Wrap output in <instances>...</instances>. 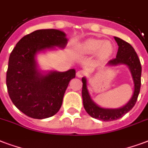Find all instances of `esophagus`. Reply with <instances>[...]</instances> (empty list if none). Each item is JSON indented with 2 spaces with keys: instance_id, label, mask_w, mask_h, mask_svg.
Segmentation results:
<instances>
[{
  "instance_id": "1",
  "label": "esophagus",
  "mask_w": 148,
  "mask_h": 148,
  "mask_svg": "<svg viewBox=\"0 0 148 148\" xmlns=\"http://www.w3.org/2000/svg\"><path fill=\"white\" fill-rule=\"evenodd\" d=\"M86 74V73L85 71H83V70H79V71H78V72L76 73V76L79 77V78H82V77H83Z\"/></svg>"
}]
</instances>
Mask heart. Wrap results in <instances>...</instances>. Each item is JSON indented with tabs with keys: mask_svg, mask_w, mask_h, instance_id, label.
I'll use <instances>...</instances> for the list:
<instances>
[{
	"mask_svg": "<svg viewBox=\"0 0 148 148\" xmlns=\"http://www.w3.org/2000/svg\"><path fill=\"white\" fill-rule=\"evenodd\" d=\"M79 50L83 54L96 53L97 57L101 60L107 59L114 52V46L109 40L99 39H88L79 45Z\"/></svg>",
	"mask_w": 148,
	"mask_h": 148,
	"instance_id": "1",
	"label": "heart"
}]
</instances>
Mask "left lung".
<instances>
[{
  "label": "left lung",
  "mask_w": 148,
  "mask_h": 148,
  "mask_svg": "<svg viewBox=\"0 0 148 148\" xmlns=\"http://www.w3.org/2000/svg\"><path fill=\"white\" fill-rule=\"evenodd\" d=\"M114 38L119 46L117 55L115 59L108 62V65L115 66L119 65H125L129 68L133 81V93L130 101L123 107L118 108H106L101 107L92 100L89 94L87 88V79L86 77L82 78V97L83 107L91 117L104 122L119 119L130 112L136 104L141 85V65L135 50L129 43L122 39L116 36H114Z\"/></svg>",
  "instance_id": "obj_1"
}]
</instances>
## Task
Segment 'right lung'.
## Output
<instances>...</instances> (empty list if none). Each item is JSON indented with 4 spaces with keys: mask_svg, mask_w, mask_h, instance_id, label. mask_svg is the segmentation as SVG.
Listing matches in <instances>:
<instances>
[{
    "mask_svg": "<svg viewBox=\"0 0 148 148\" xmlns=\"http://www.w3.org/2000/svg\"><path fill=\"white\" fill-rule=\"evenodd\" d=\"M66 34L58 29H38L23 36L10 54L6 84L11 100L29 117L43 119L59 111L75 70L66 72L40 69L37 54L56 47L65 48Z\"/></svg>",
    "mask_w": 148,
    "mask_h": 148,
    "instance_id": "1",
    "label": "right lung"
}]
</instances>
